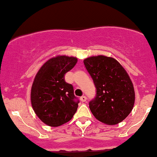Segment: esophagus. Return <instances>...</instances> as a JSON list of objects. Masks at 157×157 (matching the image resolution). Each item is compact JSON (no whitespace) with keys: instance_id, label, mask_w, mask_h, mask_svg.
<instances>
[{"instance_id":"34e87169","label":"esophagus","mask_w":157,"mask_h":157,"mask_svg":"<svg viewBox=\"0 0 157 157\" xmlns=\"http://www.w3.org/2000/svg\"><path fill=\"white\" fill-rule=\"evenodd\" d=\"M80 100L82 102H85V101H86L87 98L85 97V96H82V97L80 98Z\"/></svg>"}]
</instances>
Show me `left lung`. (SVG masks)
I'll return each mask as SVG.
<instances>
[{"label": "left lung", "mask_w": 157, "mask_h": 157, "mask_svg": "<svg viewBox=\"0 0 157 157\" xmlns=\"http://www.w3.org/2000/svg\"><path fill=\"white\" fill-rule=\"evenodd\" d=\"M84 64L97 90L89 102L91 113L105 124H117L134 105V88L128 72L115 59L102 55L85 59Z\"/></svg>", "instance_id": "8db88e82"}]
</instances>
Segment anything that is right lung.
I'll list each match as a JSON object with an SVG mask.
<instances>
[{
    "label": "right lung",
    "instance_id": "right-lung-1",
    "mask_svg": "<svg viewBox=\"0 0 157 157\" xmlns=\"http://www.w3.org/2000/svg\"><path fill=\"white\" fill-rule=\"evenodd\" d=\"M77 61L73 56L52 57L41 66L34 78L31 105L37 117L48 126H61L76 112L78 101H75L73 87L65 82L64 75Z\"/></svg>",
    "mask_w": 157,
    "mask_h": 157
}]
</instances>
